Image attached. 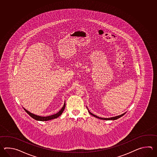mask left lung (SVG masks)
Returning <instances> with one entry per match:
<instances>
[{
    "instance_id": "left-lung-1",
    "label": "left lung",
    "mask_w": 157,
    "mask_h": 157,
    "mask_svg": "<svg viewBox=\"0 0 157 157\" xmlns=\"http://www.w3.org/2000/svg\"><path fill=\"white\" fill-rule=\"evenodd\" d=\"M87 110H88L89 113L91 115H92L93 116H94V117H96L97 118H99V119H100V120H116L118 119L119 118H121V117H122V116H124V114L126 113V112H125V113H124L122 114L119 115V116H115V117H110V118H102V117H98V116H97L96 115H95V114H94L92 113H91L90 111H89V109H88V108H87Z\"/></svg>"
}]
</instances>
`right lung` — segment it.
<instances>
[{
	"label": "right lung",
	"instance_id": "obj_1",
	"mask_svg": "<svg viewBox=\"0 0 157 157\" xmlns=\"http://www.w3.org/2000/svg\"><path fill=\"white\" fill-rule=\"evenodd\" d=\"M65 107H66V104H65V102H64L63 107L61 108V109L58 112H57V113L54 114H53V115H51V116H45V117L37 116V115H36L35 114L31 113L29 110H26L24 108V110L27 113H28L29 116H30L33 119H35V120L40 121H47L55 119V118H57L58 117H59L60 115L62 114V113H63V110H64Z\"/></svg>",
	"mask_w": 157,
	"mask_h": 157
}]
</instances>
